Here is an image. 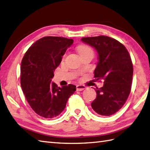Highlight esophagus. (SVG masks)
<instances>
[{
	"instance_id": "34e87169",
	"label": "esophagus",
	"mask_w": 150,
	"mask_h": 150,
	"mask_svg": "<svg viewBox=\"0 0 150 150\" xmlns=\"http://www.w3.org/2000/svg\"><path fill=\"white\" fill-rule=\"evenodd\" d=\"M86 88V87L82 85H76V89L77 91H81L82 90H83Z\"/></svg>"
}]
</instances>
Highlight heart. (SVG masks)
<instances>
[{
    "instance_id": "heart-1",
    "label": "heart",
    "mask_w": 150,
    "mask_h": 150,
    "mask_svg": "<svg viewBox=\"0 0 150 150\" xmlns=\"http://www.w3.org/2000/svg\"><path fill=\"white\" fill-rule=\"evenodd\" d=\"M77 50L79 52V54L81 55L84 53H87V52H93L91 48L89 47L88 45H79L77 48Z\"/></svg>"
}]
</instances>
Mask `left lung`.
Masks as SVG:
<instances>
[{
    "label": "left lung",
    "mask_w": 150,
    "mask_h": 150,
    "mask_svg": "<svg viewBox=\"0 0 150 150\" xmlns=\"http://www.w3.org/2000/svg\"><path fill=\"white\" fill-rule=\"evenodd\" d=\"M81 40L98 52L95 78L103 80V87L95 89L96 98L91 107L101 116H111L123 106L131 91L133 64L130 55L124 45L114 38L99 36Z\"/></svg>",
    "instance_id": "obj_1"
}]
</instances>
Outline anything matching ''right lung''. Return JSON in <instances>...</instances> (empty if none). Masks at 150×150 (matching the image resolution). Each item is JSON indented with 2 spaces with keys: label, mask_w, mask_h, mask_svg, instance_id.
<instances>
[{
  "label": "right lung",
  "mask_w": 150,
  "mask_h": 150,
  "mask_svg": "<svg viewBox=\"0 0 150 150\" xmlns=\"http://www.w3.org/2000/svg\"><path fill=\"white\" fill-rule=\"evenodd\" d=\"M74 43L72 39L46 36L36 41L25 52L20 67V83L25 98L39 116L52 119L64 110L76 91L73 84L58 87L51 82L62 56Z\"/></svg>",
  "instance_id": "1"
}]
</instances>
